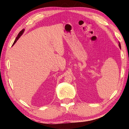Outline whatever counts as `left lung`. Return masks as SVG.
<instances>
[{
  "label": "left lung",
  "mask_w": 129,
  "mask_h": 129,
  "mask_svg": "<svg viewBox=\"0 0 129 129\" xmlns=\"http://www.w3.org/2000/svg\"><path fill=\"white\" fill-rule=\"evenodd\" d=\"M119 47L120 48H121V44H120L119 43Z\"/></svg>",
  "instance_id": "obj_1"
}]
</instances>
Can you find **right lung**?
<instances>
[{"instance_id":"obj_1","label":"right lung","mask_w":129,"mask_h":129,"mask_svg":"<svg viewBox=\"0 0 129 129\" xmlns=\"http://www.w3.org/2000/svg\"><path fill=\"white\" fill-rule=\"evenodd\" d=\"M24 30H25V29H23L22 30H21V31H20V32H19V34L17 35V37H16V39H15V40L14 41V44H13V45H14L15 44V43H16V41H17V40H18V39H19V38H20V37L21 35H22L24 33Z\"/></svg>"}]
</instances>
